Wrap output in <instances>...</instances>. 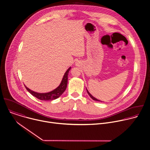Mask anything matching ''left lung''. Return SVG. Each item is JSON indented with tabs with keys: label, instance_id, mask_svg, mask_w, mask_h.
<instances>
[{
	"label": "left lung",
	"instance_id": "left-lung-1",
	"mask_svg": "<svg viewBox=\"0 0 150 150\" xmlns=\"http://www.w3.org/2000/svg\"><path fill=\"white\" fill-rule=\"evenodd\" d=\"M86 91H87V92H88V95L90 96V97L93 99V100H96V101H100V100H98V99H96L95 98H94L89 92V91L87 90V89H86ZM100 102H102V101H100Z\"/></svg>",
	"mask_w": 150,
	"mask_h": 150
}]
</instances>
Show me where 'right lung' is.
I'll use <instances>...</instances> for the list:
<instances>
[{
    "instance_id": "obj_1",
    "label": "right lung",
    "mask_w": 150,
    "mask_h": 150,
    "mask_svg": "<svg viewBox=\"0 0 150 150\" xmlns=\"http://www.w3.org/2000/svg\"><path fill=\"white\" fill-rule=\"evenodd\" d=\"M71 69V67L68 69V70L66 71L65 73L64 77L62 78V80L58 87H57L55 89L54 91L48 92V93H37L35 92H34L30 89H28L27 86L25 85V88L26 89L34 96L37 98V99L41 100H54L55 99H57L59 98L65 91L67 86V83H68V75L69 71Z\"/></svg>"
}]
</instances>
